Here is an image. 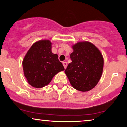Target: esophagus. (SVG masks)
I'll return each mask as SVG.
<instances>
[{
	"mask_svg": "<svg viewBox=\"0 0 127 127\" xmlns=\"http://www.w3.org/2000/svg\"><path fill=\"white\" fill-rule=\"evenodd\" d=\"M63 65H64V67H65V69H66V68L67 66V63L66 62H63Z\"/></svg>",
	"mask_w": 127,
	"mask_h": 127,
	"instance_id": "esophagus-1",
	"label": "esophagus"
}]
</instances>
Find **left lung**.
Wrapping results in <instances>:
<instances>
[{
  "label": "left lung",
  "mask_w": 127,
  "mask_h": 127,
  "mask_svg": "<svg viewBox=\"0 0 127 127\" xmlns=\"http://www.w3.org/2000/svg\"><path fill=\"white\" fill-rule=\"evenodd\" d=\"M72 62L65 72L71 85L80 91H87L96 86L101 77L103 58L98 48L88 41L73 46Z\"/></svg>",
  "instance_id": "8db88e82"
}]
</instances>
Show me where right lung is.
<instances>
[{
	"label": "right lung",
	"instance_id": "1",
	"mask_svg": "<svg viewBox=\"0 0 127 127\" xmlns=\"http://www.w3.org/2000/svg\"><path fill=\"white\" fill-rule=\"evenodd\" d=\"M22 66L28 82L36 88L47 86L55 74L65 70L58 55L51 52V43L48 40L37 41L31 46Z\"/></svg>",
	"mask_w": 127,
	"mask_h": 127
}]
</instances>
